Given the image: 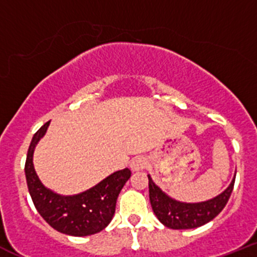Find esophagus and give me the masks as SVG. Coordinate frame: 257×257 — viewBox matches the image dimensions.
Listing matches in <instances>:
<instances>
[{
    "label": "esophagus",
    "instance_id": "34e87169",
    "mask_svg": "<svg viewBox=\"0 0 257 257\" xmlns=\"http://www.w3.org/2000/svg\"><path fill=\"white\" fill-rule=\"evenodd\" d=\"M146 166H147V161H146V158L142 156L134 157L131 162V169L133 172L142 171V169L146 168Z\"/></svg>",
    "mask_w": 257,
    "mask_h": 257
}]
</instances>
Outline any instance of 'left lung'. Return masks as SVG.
<instances>
[{"label":"left lung","instance_id":"obj_1","mask_svg":"<svg viewBox=\"0 0 257 257\" xmlns=\"http://www.w3.org/2000/svg\"><path fill=\"white\" fill-rule=\"evenodd\" d=\"M148 179L149 201H151L152 210L157 218L166 227L173 228V230L196 228L212 221L226 206L232 193L233 184H235V178H233L230 186L216 197L203 201V202L186 203L173 200L168 195H166L154 183L149 174Z\"/></svg>","mask_w":257,"mask_h":257}]
</instances>
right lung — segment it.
<instances>
[{
	"label": "right lung",
	"mask_w": 257,
	"mask_h": 257,
	"mask_svg": "<svg viewBox=\"0 0 257 257\" xmlns=\"http://www.w3.org/2000/svg\"><path fill=\"white\" fill-rule=\"evenodd\" d=\"M50 121L45 123L34 134L27 151L25 174L32 202L41 217L59 232L79 237L100 232L113 218L116 198L125 182L131 178V169L114 172L96 186L79 195H57L41 183L32 162L35 147L45 136Z\"/></svg>",
	"instance_id": "add662e5"
}]
</instances>
